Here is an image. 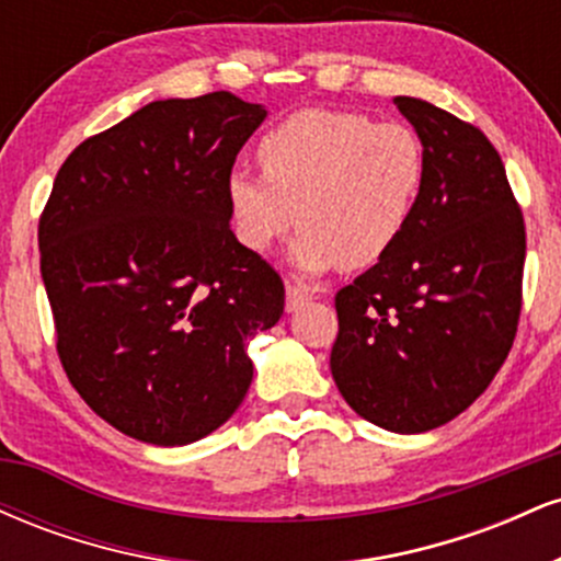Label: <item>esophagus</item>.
Segmentation results:
<instances>
[{
    "label": "esophagus",
    "mask_w": 561,
    "mask_h": 561,
    "mask_svg": "<svg viewBox=\"0 0 561 561\" xmlns=\"http://www.w3.org/2000/svg\"><path fill=\"white\" fill-rule=\"evenodd\" d=\"M313 298V293L308 287L302 285H287V300H285V308L287 313H295L298 308L302 306V302H308Z\"/></svg>",
    "instance_id": "1"
}]
</instances>
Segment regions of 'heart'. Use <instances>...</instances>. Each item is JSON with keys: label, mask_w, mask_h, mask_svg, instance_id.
<instances>
[{"label": "heart", "mask_w": 561, "mask_h": 561, "mask_svg": "<svg viewBox=\"0 0 561 561\" xmlns=\"http://www.w3.org/2000/svg\"><path fill=\"white\" fill-rule=\"evenodd\" d=\"M263 173L234 169L227 203L237 240L263 253L298 221L289 263L300 274L375 266L409 229L427 173L411 126L308 107L259 141Z\"/></svg>", "instance_id": "b5f03b06"}]
</instances>
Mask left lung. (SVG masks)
Instances as JSON below:
<instances>
[{
    "label": "left lung",
    "instance_id": "8db88e82",
    "mask_svg": "<svg viewBox=\"0 0 561 561\" xmlns=\"http://www.w3.org/2000/svg\"><path fill=\"white\" fill-rule=\"evenodd\" d=\"M396 105L427 152L420 205L396 248L334 298L330 369L358 416L420 435L478 401L512 351L525 224L480 128L416 96Z\"/></svg>",
    "mask_w": 561,
    "mask_h": 561
}]
</instances>
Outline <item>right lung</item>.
Returning <instances> with one entry per match:
<instances>
[{"label": "right lung", "instance_id": "1", "mask_svg": "<svg viewBox=\"0 0 561 561\" xmlns=\"http://www.w3.org/2000/svg\"><path fill=\"white\" fill-rule=\"evenodd\" d=\"M229 92L158 100L81 141L38 221L57 353L96 416L186 446L240 409L244 343L285 311L279 274L229 229L227 176L266 121Z\"/></svg>", "mask_w": 561, "mask_h": 561}]
</instances>
